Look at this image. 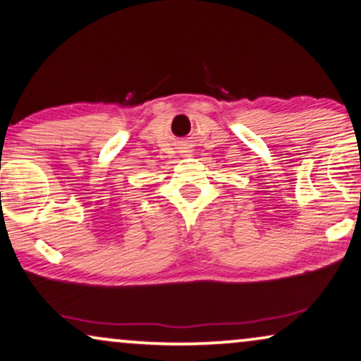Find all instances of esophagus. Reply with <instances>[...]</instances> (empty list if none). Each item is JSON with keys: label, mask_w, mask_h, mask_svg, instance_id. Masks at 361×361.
I'll return each mask as SVG.
<instances>
[{"label": "esophagus", "mask_w": 361, "mask_h": 361, "mask_svg": "<svg viewBox=\"0 0 361 361\" xmlns=\"http://www.w3.org/2000/svg\"><path fill=\"white\" fill-rule=\"evenodd\" d=\"M183 153H188V155H191V150H185Z\"/></svg>", "instance_id": "1"}]
</instances>
